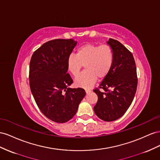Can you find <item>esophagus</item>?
Here are the masks:
<instances>
[{"mask_svg": "<svg viewBox=\"0 0 160 160\" xmlns=\"http://www.w3.org/2000/svg\"><path fill=\"white\" fill-rule=\"evenodd\" d=\"M85 92H86V94H89V93L91 92V90H89V89H86V90H85Z\"/></svg>", "mask_w": 160, "mask_h": 160, "instance_id": "obj_1", "label": "esophagus"}]
</instances>
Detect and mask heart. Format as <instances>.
Masks as SVG:
<instances>
[{"label":"heart","mask_w":160,"mask_h":160,"mask_svg":"<svg viewBox=\"0 0 160 160\" xmlns=\"http://www.w3.org/2000/svg\"><path fill=\"white\" fill-rule=\"evenodd\" d=\"M114 62V52L110 45L86 43L78 48L76 54H70L67 68L71 74L77 76L84 65L85 70L75 80L78 87L88 88L98 78L103 79L110 72Z\"/></svg>","instance_id":"heart-1"}]
</instances>
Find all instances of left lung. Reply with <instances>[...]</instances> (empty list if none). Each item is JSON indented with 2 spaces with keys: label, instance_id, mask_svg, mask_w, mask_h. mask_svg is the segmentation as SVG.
Segmentation results:
<instances>
[{
  "label": "left lung",
  "instance_id": "8db88e82",
  "mask_svg": "<svg viewBox=\"0 0 160 160\" xmlns=\"http://www.w3.org/2000/svg\"><path fill=\"white\" fill-rule=\"evenodd\" d=\"M107 43L113 49L114 62L99 88L94 90L98 96L94 111L100 119L113 121L124 115L131 104L138 86V76L131 52L117 40L110 38Z\"/></svg>",
  "mask_w": 160,
  "mask_h": 160
}]
</instances>
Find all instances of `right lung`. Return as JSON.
<instances>
[{
	"mask_svg": "<svg viewBox=\"0 0 160 160\" xmlns=\"http://www.w3.org/2000/svg\"><path fill=\"white\" fill-rule=\"evenodd\" d=\"M77 44L72 39H57L43 43L34 52L29 65V86L40 111L52 121L63 123L77 112L86 92L70 88L67 60Z\"/></svg>",
	"mask_w": 160,
	"mask_h": 160,
	"instance_id": "obj_1",
	"label": "right lung"
}]
</instances>
